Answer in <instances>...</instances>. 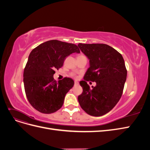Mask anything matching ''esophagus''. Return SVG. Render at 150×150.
I'll return each instance as SVG.
<instances>
[{"mask_svg": "<svg viewBox=\"0 0 150 150\" xmlns=\"http://www.w3.org/2000/svg\"><path fill=\"white\" fill-rule=\"evenodd\" d=\"M74 85L75 86H78L79 85V83L78 82V81H74Z\"/></svg>", "mask_w": 150, "mask_h": 150, "instance_id": "obj_1", "label": "esophagus"}]
</instances>
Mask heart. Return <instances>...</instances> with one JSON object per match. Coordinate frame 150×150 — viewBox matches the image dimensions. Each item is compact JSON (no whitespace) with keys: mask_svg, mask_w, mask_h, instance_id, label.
Masks as SVG:
<instances>
[{"mask_svg":"<svg viewBox=\"0 0 150 150\" xmlns=\"http://www.w3.org/2000/svg\"><path fill=\"white\" fill-rule=\"evenodd\" d=\"M72 76H74V74H72Z\"/></svg>","mask_w":150,"mask_h":150,"instance_id":"obj_1","label":"heart"}]
</instances>
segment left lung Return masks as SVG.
Instances as JSON below:
<instances>
[{
	"mask_svg": "<svg viewBox=\"0 0 150 150\" xmlns=\"http://www.w3.org/2000/svg\"><path fill=\"white\" fill-rule=\"evenodd\" d=\"M78 47L89 59V67L80 81L83 91L78 96L81 108L88 115L101 116L110 112L118 103L127 76L121 54L104 44H81ZM89 80L97 86L90 88Z\"/></svg>",
	"mask_w": 150,
	"mask_h": 150,
	"instance_id": "left-lung-1",
	"label": "left lung"
}]
</instances>
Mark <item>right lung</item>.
<instances>
[{
  "label": "right lung",
  "instance_id": "1",
  "mask_svg": "<svg viewBox=\"0 0 150 150\" xmlns=\"http://www.w3.org/2000/svg\"><path fill=\"white\" fill-rule=\"evenodd\" d=\"M74 52H80L76 44L51 40L30 53L24 71V84L27 98L36 110L51 114L62 107L74 82L69 78L57 82L53 76L63 66L66 57Z\"/></svg>",
  "mask_w": 150,
  "mask_h": 150
}]
</instances>
